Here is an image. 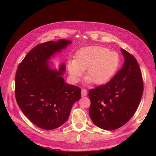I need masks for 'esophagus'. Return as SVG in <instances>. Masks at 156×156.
<instances>
[{
	"mask_svg": "<svg viewBox=\"0 0 156 156\" xmlns=\"http://www.w3.org/2000/svg\"><path fill=\"white\" fill-rule=\"evenodd\" d=\"M87 95V90L85 88L81 90V97H85Z\"/></svg>",
	"mask_w": 156,
	"mask_h": 156,
	"instance_id": "esophagus-1",
	"label": "esophagus"
}]
</instances>
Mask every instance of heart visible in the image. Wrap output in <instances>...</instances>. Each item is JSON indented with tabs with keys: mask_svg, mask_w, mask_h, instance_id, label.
<instances>
[{
	"mask_svg": "<svg viewBox=\"0 0 156 156\" xmlns=\"http://www.w3.org/2000/svg\"><path fill=\"white\" fill-rule=\"evenodd\" d=\"M119 64L118 53L106 47L92 46L79 50L75 59L68 62V70L74 82H78L86 70V82L101 85L114 76Z\"/></svg>",
	"mask_w": 156,
	"mask_h": 156,
	"instance_id": "heart-1",
	"label": "heart"
}]
</instances>
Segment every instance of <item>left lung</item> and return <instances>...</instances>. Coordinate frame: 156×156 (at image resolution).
I'll return each mask as SVG.
<instances>
[{"instance_id":"8db88e82","label":"left lung","mask_w":156,"mask_h":156,"mask_svg":"<svg viewBox=\"0 0 156 156\" xmlns=\"http://www.w3.org/2000/svg\"><path fill=\"white\" fill-rule=\"evenodd\" d=\"M125 57L122 68L108 83L91 89L89 115L94 123L105 130L125 125L136 112L144 90L139 65L132 55L121 49Z\"/></svg>"}]
</instances>
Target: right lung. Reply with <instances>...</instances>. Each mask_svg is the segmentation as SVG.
Listing matches in <instances>:
<instances>
[{
  "instance_id": "right-lung-1",
  "label": "right lung",
  "mask_w": 156,
  "mask_h": 156,
  "mask_svg": "<svg viewBox=\"0 0 156 156\" xmlns=\"http://www.w3.org/2000/svg\"><path fill=\"white\" fill-rule=\"evenodd\" d=\"M71 41L61 39L39 44L19 64L15 78V96L20 108L34 124L44 129L58 128L66 121L72 106L81 98V88L64 82L59 71L50 68L48 60Z\"/></svg>"
}]
</instances>
